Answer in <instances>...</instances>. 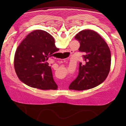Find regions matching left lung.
<instances>
[{
  "mask_svg": "<svg viewBox=\"0 0 126 126\" xmlns=\"http://www.w3.org/2000/svg\"><path fill=\"white\" fill-rule=\"evenodd\" d=\"M80 43L84 62H80L79 73L70 84L69 89L83 91L94 88L106 79L110 72L111 54L104 40L95 32L83 30L76 35Z\"/></svg>",
  "mask_w": 126,
  "mask_h": 126,
  "instance_id": "8db88e82",
  "label": "left lung"
}]
</instances>
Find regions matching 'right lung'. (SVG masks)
<instances>
[{
    "mask_svg": "<svg viewBox=\"0 0 126 126\" xmlns=\"http://www.w3.org/2000/svg\"><path fill=\"white\" fill-rule=\"evenodd\" d=\"M58 50L54 38L47 32L38 29L30 33L15 53L14 68L19 79L33 88L57 89L47 61Z\"/></svg>",
    "mask_w": 126,
    "mask_h": 126,
    "instance_id": "obj_1",
    "label": "right lung"
}]
</instances>
